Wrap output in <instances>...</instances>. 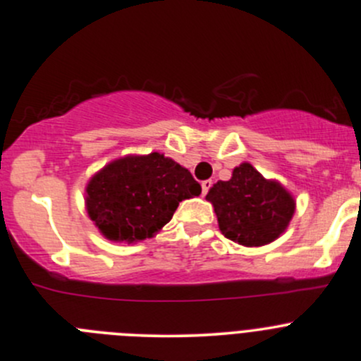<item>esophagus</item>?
Segmentation results:
<instances>
[{"mask_svg": "<svg viewBox=\"0 0 361 361\" xmlns=\"http://www.w3.org/2000/svg\"><path fill=\"white\" fill-rule=\"evenodd\" d=\"M212 184H213L212 180H203V182H201V189H203V195H207V192L210 191Z\"/></svg>", "mask_w": 361, "mask_h": 361, "instance_id": "34e87169", "label": "esophagus"}]
</instances>
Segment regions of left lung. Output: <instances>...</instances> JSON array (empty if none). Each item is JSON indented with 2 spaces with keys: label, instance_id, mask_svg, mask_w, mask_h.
I'll return each instance as SVG.
<instances>
[{
  "label": "left lung",
  "instance_id": "obj_1",
  "mask_svg": "<svg viewBox=\"0 0 361 361\" xmlns=\"http://www.w3.org/2000/svg\"><path fill=\"white\" fill-rule=\"evenodd\" d=\"M207 200L215 208L220 232L243 246H265L289 226L296 201L281 182L265 179L251 164L232 170L228 180H219Z\"/></svg>",
  "mask_w": 361,
  "mask_h": 361
}]
</instances>
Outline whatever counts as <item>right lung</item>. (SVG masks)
Listing matches in <instances>:
<instances>
[{
  "label": "right lung",
  "mask_w": 361,
  "mask_h": 361,
  "mask_svg": "<svg viewBox=\"0 0 361 361\" xmlns=\"http://www.w3.org/2000/svg\"><path fill=\"white\" fill-rule=\"evenodd\" d=\"M201 195L191 172L160 153L127 154L104 165L86 185V210L110 241L153 238L182 200Z\"/></svg>",
  "instance_id": "1"
}]
</instances>
